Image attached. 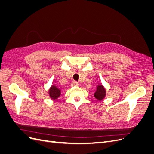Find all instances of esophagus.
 I'll return each instance as SVG.
<instances>
[{"label": "esophagus", "mask_w": 154, "mask_h": 154, "mask_svg": "<svg viewBox=\"0 0 154 154\" xmlns=\"http://www.w3.org/2000/svg\"><path fill=\"white\" fill-rule=\"evenodd\" d=\"M79 84L77 82H73L72 83V86H74V87H76V86H78Z\"/></svg>", "instance_id": "34e87169"}]
</instances>
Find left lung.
<instances>
[{"label":"left lung","mask_w":154,"mask_h":154,"mask_svg":"<svg viewBox=\"0 0 154 154\" xmlns=\"http://www.w3.org/2000/svg\"><path fill=\"white\" fill-rule=\"evenodd\" d=\"M106 96V90L102 85L97 86L96 91L94 93V96L98 101H101L104 99Z\"/></svg>","instance_id":"obj_1"}]
</instances>
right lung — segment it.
Masks as SVG:
<instances>
[{
  "label": "right lung",
  "mask_w": 154,
  "mask_h": 154,
  "mask_svg": "<svg viewBox=\"0 0 154 154\" xmlns=\"http://www.w3.org/2000/svg\"><path fill=\"white\" fill-rule=\"evenodd\" d=\"M49 94L52 100H57L61 94V91L56 86L52 85L49 91Z\"/></svg>",
  "instance_id": "add662e5"
}]
</instances>
